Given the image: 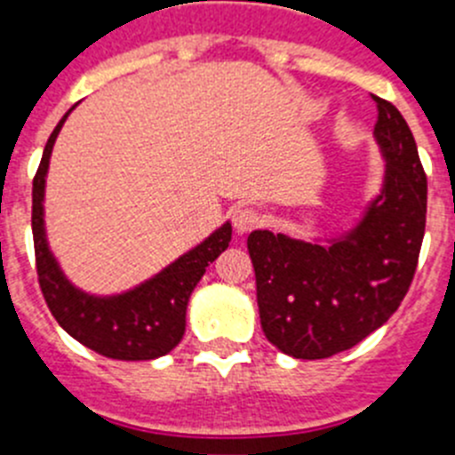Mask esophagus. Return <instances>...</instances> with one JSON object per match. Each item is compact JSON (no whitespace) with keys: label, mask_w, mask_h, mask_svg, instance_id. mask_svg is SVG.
<instances>
[{"label":"esophagus","mask_w":455,"mask_h":455,"mask_svg":"<svg viewBox=\"0 0 455 455\" xmlns=\"http://www.w3.org/2000/svg\"><path fill=\"white\" fill-rule=\"evenodd\" d=\"M232 220H235V228L236 232H251L255 230L257 225L262 223V214L259 212H255L252 207H239L235 209V216H232Z\"/></svg>","instance_id":"1"}]
</instances>
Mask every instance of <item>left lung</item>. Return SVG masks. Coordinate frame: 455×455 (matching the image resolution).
I'll use <instances>...</instances> for the list:
<instances>
[{
	"instance_id": "8db88e82",
	"label": "left lung",
	"mask_w": 455,
	"mask_h": 455,
	"mask_svg": "<svg viewBox=\"0 0 455 455\" xmlns=\"http://www.w3.org/2000/svg\"><path fill=\"white\" fill-rule=\"evenodd\" d=\"M383 191L347 236L328 246L268 230L248 236L262 331L299 360L348 351L405 299L426 230V172L399 108L376 98Z\"/></svg>"
}]
</instances>
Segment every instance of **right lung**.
I'll return each mask as SVG.
<instances>
[{"mask_svg": "<svg viewBox=\"0 0 455 455\" xmlns=\"http://www.w3.org/2000/svg\"><path fill=\"white\" fill-rule=\"evenodd\" d=\"M68 114L47 139L45 152L34 178L31 230H34L40 291L52 316L59 321L63 331L91 351L111 360H155L171 353L182 339L187 328L188 296L204 275L209 262H214L230 246L232 225L225 223L200 246L127 293L98 299L72 287L47 248L45 225H43L47 166H50L54 140Z\"/></svg>", "mask_w": 455, "mask_h": 455, "instance_id": "add662e5", "label": "right lung"}]
</instances>
